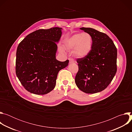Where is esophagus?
Listing matches in <instances>:
<instances>
[{"instance_id": "34e87169", "label": "esophagus", "mask_w": 132, "mask_h": 132, "mask_svg": "<svg viewBox=\"0 0 132 132\" xmlns=\"http://www.w3.org/2000/svg\"><path fill=\"white\" fill-rule=\"evenodd\" d=\"M69 63L71 64V63H74V60L73 59H69Z\"/></svg>"}]
</instances>
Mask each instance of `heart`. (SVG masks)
Wrapping results in <instances>:
<instances>
[{"mask_svg":"<svg viewBox=\"0 0 132 132\" xmlns=\"http://www.w3.org/2000/svg\"><path fill=\"white\" fill-rule=\"evenodd\" d=\"M92 45V36L88 33L73 35L66 43L68 50H74V54L78 58H84L89 53Z\"/></svg>","mask_w":132,"mask_h":132,"instance_id":"1","label":"heart"}]
</instances>
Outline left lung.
I'll use <instances>...</instances> for the list:
<instances>
[{"label": "left lung", "mask_w": 132, "mask_h": 132, "mask_svg": "<svg viewBox=\"0 0 132 132\" xmlns=\"http://www.w3.org/2000/svg\"><path fill=\"white\" fill-rule=\"evenodd\" d=\"M92 38L89 53L77 59L78 71L75 77L78 88L87 93L104 90L113 79L117 71V49L106 34L90 28H81Z\"/></svg>", "instance_id": "8db88e82"}]
</instances>
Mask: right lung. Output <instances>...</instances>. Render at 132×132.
I'll use <instances>...</instances> for the list:
<instances>
[{"instance_id":"obj_1","label":"right lung","mask_w":132,"mask_h":132,"mask_svg":"<svg viewBox=\"0 0 132 132\" xmlns=\"http://www.w3.org/2000/svg\"><path fill=\"white\" fill-rule=\"evenodd\" d=\"M62 28L40 29L28 35L19 44L16 53L15 73L23 87L38 95L54 89L59 71L68 66L69 60L56 59Z\"/></svg>"}]
</instances>
